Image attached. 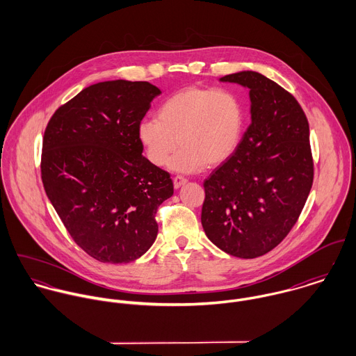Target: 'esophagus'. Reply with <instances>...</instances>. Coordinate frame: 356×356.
I'll use <instances>...</instances> for the list:
<instances>
[{
	"mask_svg": "<svg viewBox=\"0 0 356 356\" xmlns=\"http://www.w3.org/2000/svg\"><path fill=\"white\" fill-rule=\"evenodd\" d=\"M186 178L185 177H182V175H177V177H174V179H172V182H174V188L175 189H178V188H181L182 185H185L186 184Z\"/></svg>",
	"mask_w": 356,
	"mask_h": 356,
	"instance_id": "34e87169",
	"label": "esophagus"
}]
</instances>
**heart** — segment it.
<instances>
[{"instance_id":"obj_1","label":"heart","mask_w":356,"mask_h":356,"mask_svg":"<svg viewBox=\"0 0 356 356\" xmlns=\"http://www.w3.org/2000/svg\"><path fill=\"white\" fill-rule=\"evenodd\" d=\"M245 123L244 102L233 90L188 86L160 105L157 119L143 120L137 134L153 165H164L181 145L171 168L196 172L237 152Z\"/></svg>"}]
</instances>
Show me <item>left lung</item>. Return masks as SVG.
I'll use <instances>...</instances> for the list:
<instances>
[{
  "label": "left lung",
  "mask_w": 356,
  "mask_h": 356,
  "mask_svg": "<svg viewBox=\"0 0 356 356\" xmlns=\"http://www.w3.org/2000/svg\"><path fill=\"white\" fill-rule=\"evenodd\" d=\"M219 81L250 89L251 124L237 152L204 181L202 225L226 254L254 259L288 236L307 202L309 127L298 100L264 75L241 71Z\"/></svg>",
  "instance_id": "1"
}]
</instances>
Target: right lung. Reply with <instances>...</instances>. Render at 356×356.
Segmentation results:
<instances>
[{
  "mask_svg": "<svg viewBox=\"0 0 356 356\" xmlns=\"http://www.w3.org/2000/svg\"><path fill=\"white\" fill-rule=\"evenodd\" d=\"M161 92L149 82L106 81L61 105L42 143L41 177L72 240L102 263H129L157 236L170 174L143 156L138 124Z\"/></svg>",
  "mask_w": 356,
  "mask_h": 356,
  "instance_id": "1",
  "label": "right lung"
}]
</instances>
